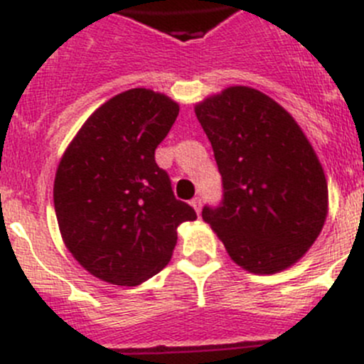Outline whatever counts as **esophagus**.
<instances>
[{
  "label": "esophagus",
  "instance_id": "1",
  "mask_svg": "<svg viewBox=\"0 0 364 364\" xmlns=\"http://www.w3.org/2000/svg\"><path fill=\"white\" fill-rule=\"evenodd\" d=\"M190 204H192V208L196 209L197 215H200V209H203V200H200V197H196V199L190 200Z\"/></svg>",
  "mask_w": 364,
  "mask_h": 364
}]
</instances>
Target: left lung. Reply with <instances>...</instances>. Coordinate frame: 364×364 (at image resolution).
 I'll use <instances>...</instances> for the list:
<instances>
[{"label":"left lung","mask_w":364,"mask_h":364,"mask_svg":"<svg viewBox=\"0 0 364 364\" xmlns=\"http://www.w3.org/2000/svg\"><path fill=\"white\" fill-rule=\"evenodd\" d=\"M222 174L223 199L203 209L230 259L255 274L296 264L328 216L324 168L299 124L280 104L230 86L196 105Z\"/></svg>","instance_id":"left-lung-1"}]
</instances>
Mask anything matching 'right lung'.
I'll return each mask as SVG.
<instances>
[{
    "mask_svg": "<svg viewBox=\"0 0 364 364\" xmlns=\"http://www.w3.org/2000/svg\"><path fill=\"white\" fill-rule=\"evenodd\" d=\"M179 105L134 87L97 109L65 149L54 209L65 247L93 277L134 287L171 260L178 225L197 218L174 197L155 149Z\"/></svg>",
    "mask_w": 364,
    "mask_h": 364,
    "instance_id": "obj_1",
    "label": "right lung"
}]
</instances>
